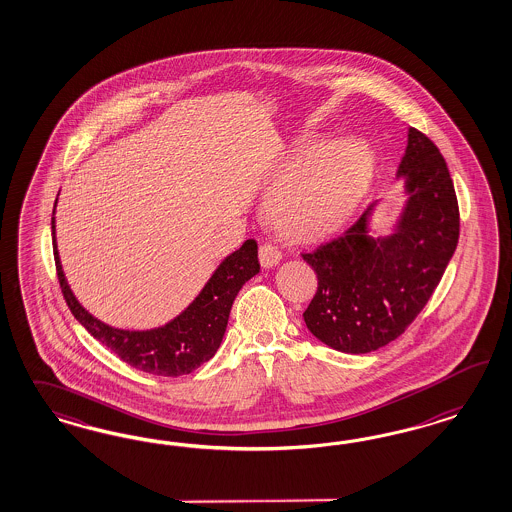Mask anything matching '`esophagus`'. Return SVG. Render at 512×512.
Masks as SVG:
<instances>
[{
	"label": "esophagus",
	"instance_id": "34e87169",
	"mask_svg": "<svg viewBox=\"0 0 512 512\" xmlns=\"http://www.w3.org/2000/svg\"><path fill=\"white\" fill-rule=\"evenodd\" d=\"M259 261L263 264V268H272L281 261V251L272 244H263L259 248Z\"/></svg>",
	"mask_w": 512,
	"mask_h": 512
}]
</instances>
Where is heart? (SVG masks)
Returning a JSON list of instances; mask_svg holds the SVG:
<instances>
[{
    "instance_id": "obj_1",
    "label": "heart",
    "mask_w": 512,
    "mask_h": 512,
    "mask_svg": "<svg viewBox=\"0 0 512 512\" xmlns=\"http://www.w3.org/2000/svg\"><path fill=\"white\" fill-rule=\"evenodd\" d=\"M313 142L287 155L289 172L268 199V216L279 231L310 242L336 233L353 216L375 169L372 150L357 140H330L313 152Z\"/></svg>"
}]
</instances>
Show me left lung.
<instances>
[{
    "mask_svg": "<svg viewBox=\"0 0 512 512\" xmlns=\"http://www.w3.org/2000/svg\"><path fill=\"white\" fill-rule=\"evenodd\" d=\"M396 178L405 202L390 233L372 236L375 201L351 229L302 253L317 274L304 321L317 340L341 353L364 355L403 334L458 244L460 214L447 163L415 127L407 131Z\"/></svg>",
    "mask_w": 512,
    "mask_h": 512,
    "instance_id": "1",
    "label": "left lung"
}]
</instances>
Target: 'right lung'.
Here are the masks:
<instances>
[{"label": "right lung", "instance_id": "add662e5", "mask_svg": "<svg viewBox=\"0 0 512 512\" xmlns=\"http://www.w3.org/2000/svg\"><path fill=\"white\" fill-rule=\"evenodd\" d=\"M54 214L56 204L52 210V248L63 298L78 323L95 340L109 347L116 357L122 358L129 366L161 377L186 375L216 355L227 330L234 298L244 283L261 270L255 240H246L242 248L225 257L204 283L201 293L169 323L148 330H125L93 317L73 295L58 253Z\"/></svg>", "mask_w": 512, "mask_h": 512}]
</instances>
